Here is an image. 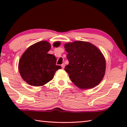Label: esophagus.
<instances>
[{"instance_id": "obj_1", "label": "esophagus", "mask_w": 127, "mask_h": 127, "mask_svg": "<svg viewBox=\"0 0 127 127\" xmlns=\"http://www.w3.org/2000/svg\"><path fill=\"white\" fill-rule=\"evenodd\" d=\"M62 68H64V67H65V64H62Z\"/></svg>"}]
</instances>
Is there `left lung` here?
Wrapping results in <instances>:
<instances>
[{"label":"left lung","instance_id":"1","mask_svg":"<svg viewBox=\"0 0 127 127\" xmlns=\"http://www.w3.org/2000/svg\"><path fill=\"white\" fill-rule=\"evenodd\" d=\"M69 64L64 70L70 80L81 89H90L102 81L106 69L104 56L91 43L76 41L64 45Z\"/></svg>","mask_w":127,"mask_h":127}]
</instances>
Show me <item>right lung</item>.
<instances>
[{
  "mask_svg": "<svg viewBox=\"0 0 127 127\" xmlns=\"http://www.w3.org/2000/svg\"><path fill=\"white\" fill-rule=\"evenodd\" d=\"M61 42L54 43L58 47ZM51 45L46 41H41L30 46L19 61L18 70L26 82L33 86H42L53 78L55 72L61 69L56 65L57 58L49 54Z\"/></svg>",
  "mask_w": 127,
  "mask_h": 127,
  "instance_id": "obj_1",
  "label": "right lung"
}]
</instances>
